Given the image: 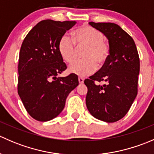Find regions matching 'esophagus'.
Listing matches in <instances>:
<instances>
[{"mask_svg": "<svg viewBox=\"0 0 154 154\" xmlns=\"http://www.w3.org/2000/svg\"><path fill=\"white\" fill-rule=\"evenodd\" d=\"M78 81H79V83H80V84H83V82H84V79L82 78V77H79Z\"/></svg>", "mask_w": 154, "mask_h": 154, "instance_id": "esophagus-1", "label": "esophagus"}]
</instances>
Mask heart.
Instances as JSON below:
<instances>
[{
	"label": "heart",
	"instance_id": "b5f03b06",
	"mask_svg": "<svg viewBox=\"0 0 154 154\" xmlns=\"http://www.w3.org/2000/svg\"><path fill=\"white\" fill-rule=\"evenodd\" d=\"M74 41L68 34H65L59 42V52L64 61L71 63L76 56V46L87 47L83 60L76 61L68 67V71L85 77L95 71L97 66L101 67L109 56V47L104 41V35L98 29L85 25L74 32ZM77 44V46H75Z\"/></svg>",
	"mask_w": 154,
	"mask_h": 154
}]
</instances>
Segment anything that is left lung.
I'll list each match as a JSON object with an SVG mask.
<instances>
[{
  "instance_id": "left-lung-1",
  "label": "left lung",
  "mask_w": 154,
  "mask_h": 154,
  "mask_svg": "<svg viewBox=\"0 0 154 154\" xmlns=\"http://www.w3.org/2000/svg\"><path fill=\"white\" fill-rule=\"evenodd\" d=\"M88 24L106 37L109 56L98 72L85 80L88 88L86 106L95 119L112 123L127 114L137 95L139 54L133 38L118 24ZM94 81L105 83L96 85Z\"/></svg>"
}]
</instances>
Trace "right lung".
<instances>
[{"instance_id": "obj_1", "label": "right lung", "mask_w": 154, "mask_h": 154, "mask_svg": "<svg viewBox=\"0 0 154 154\" xmlns=\"http://www.w3.org/2000/svg\"><path fill=\"white\" fill-rule=\"evenodd\" d=\"M76 24L44 20L32 27L23 41L18 93L27 112L35 120L48 122L57 117L69 93L79 85L74 74L58 76L67 68L59 52V42Z\"/></svg>"}]
</instances>
